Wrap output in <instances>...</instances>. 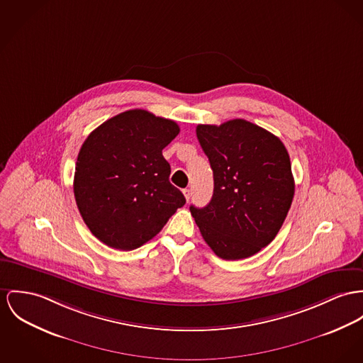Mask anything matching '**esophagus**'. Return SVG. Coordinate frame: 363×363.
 <instances>
[{
  "label": "esophagus",
  "instance_id": "obj_1",
  "mask_svg": "<svg viewBox=\"0 0 363 363\" xmlns=\"http://www.w3.org/2000/svg\"><path fill=\"white\" fill-rule=\"evenodd\" d=\"M184 192V196H185V199L189 201V199H191V189H184L182 191Z\"/></svg>",
  "mask_w": 363,
  "mask_h": 363
}]
</instances>
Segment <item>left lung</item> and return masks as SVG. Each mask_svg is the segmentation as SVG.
Wrapping results in <instances>:
<instances>
[{
  "mask_svg": "<svg viewBox=\"0 0 363 363\" xmlns=\"http://www.w3.org/2000/svg\"><path fill=\"white\" fill-rule=\"evenodd\" d=\"M196 135L208 157L214 192L191 213L206 243L220 258H247L278 235L294 196L289 153L269 131L235 118L199 124Z\"/></svg>",
  "mask_w": 363,
  "mask_h": 363,
  "instance_id": "1",
  "label": "left lung"
}]
</instances>
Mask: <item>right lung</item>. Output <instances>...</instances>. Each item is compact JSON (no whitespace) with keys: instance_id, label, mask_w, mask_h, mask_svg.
<instances>
[{"instance_id":"add662e5","label":"right lung","mask_w":363,"mask_h":363,"mask_svg":"<svg viewBox=\"0 0 363 363\" xmlns=\"http://www.w3.org/2000/svg\"><path fill=\"white\" fill-rule=\"evenodd\" d=\"M179 134L175 121L134 109L120 113L84 140L74 172V197L92 235L117 250L153 239L182 192L169 184L163 149Z\"/></svg>"}]
</instances>
